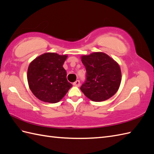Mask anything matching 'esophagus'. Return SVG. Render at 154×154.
Returning a JSON list of instances; mask_svg holds the SVG:
<instances>
[{
  "label": "esophagus",
  "instance_id": "esophagus-1",
  "mask_svg": "<svg viewBox=\"0 0 154 154\" xmlns=\"http://www.w3.org/2000/svg\"><path fill=\"white\" fill-rule=\"evenodd\" d=\"M73 85L75 86H77V87H79L80 86V81L79 80H77L75 82H73Z\"/></svg>",
  "mask_w": 154,
  "mask_h": 154
}]
</instances>
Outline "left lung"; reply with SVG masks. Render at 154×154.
<instances>
[{"label": "left lung", "instance_id": "left-lung-1", "mask_svg": "<svg viewBox=\"0 0 154 154\" xmlns=\"http://www.w3.org/2000/svg\"><path fill=\"white\" fill-rule=\"evenodd\" d=\"M81 61L86 70V81L81 90L93 101H105L119 89L122 72L118 62L103 52L82 55Z\"/></svg>", "mask_w": 154, "mask_h": 154}]
</instances>
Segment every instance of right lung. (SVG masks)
<instances>
[{"label":"right lung","mask_w":154,"mask_h":154,"mask_svg":"<svg viewBox=\"0 0 154 154\" xmlns=\"http://www.w3.org/2000/svg\"><path fill=\"white\" fill-rule=\"evenodd\" d=\"M67 57V54L45 53L30 63L27 81L29 88L38 99L47 103H58L72 87L62 66Z\"/></svg>","instance_id":"add662e5"}]
</instances>
